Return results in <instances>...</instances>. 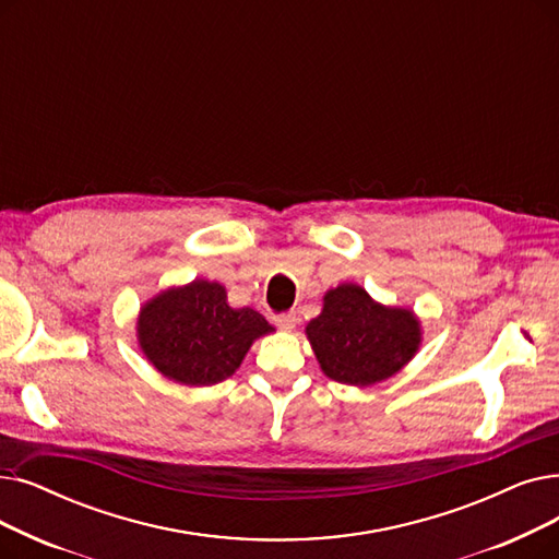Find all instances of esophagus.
I'll return each instance as SVG.
<instances>
[{
	"mask_svg": "<svg viewBox=\"0 0 559 559\" xmlns=\"http://www.w3.org/2000/svg\"><path fill=\"white\" fill-rule=\"evenodd\" d=\"M274 322H276V326H278L281 331H293V329L297 326L299 318H297V312H287V314H278V318H276Z\"/></svg>",
	"mask_w": 559,
	"mask_h": 559,
	"instance_id": "1",
	"label": "esophagus"
}]
</instances>
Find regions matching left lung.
<instances>
[{
  "instance_id": "obj_1",
  "label": "left lung",
  "mask_w": 559,
  "mask_h": 559,
  "mask_svg": "<svg viewBox=\"0 0 559 559\" xmlns=\"http://www.w3.org/2000/svg\"><path fill=\"white\" fill-rule=\"evenodd\" d=\"M306 335L322 372L358 388L400 372L423 340L414 310L381 306L354 283L329 289L324 308L310 320Z\"/></svg>"
}]
</instances>
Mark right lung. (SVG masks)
<instances>
[{"mask_svg":"<svg viewBox=\"0 0 559 559\" xmlns=\"http://www.w3.org/2000/svg\"><path fill=\"white\" fill-rule=\"evenodd\" d=\"M274 326L253 308H230L226 287L197 278L168 287L143 304L136 320L139 347L166 377L185 385L228 379L253 340Z\"/></svg>","mask_w":559,"mask_h":559,"instance_id":"right-lung-1","label":"right lung"}]
</instances>
